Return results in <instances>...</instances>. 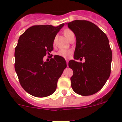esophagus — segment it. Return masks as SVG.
Returning a JSON list of instances; mask_svg holds the SVG:
<instances>
[{"instance_id": "obj_1", "label": "esophagus", "mask_w": 122, "mask_h": 122, "mask_svg": "<svg viewBox=\"0 0 122 122\" xmlns=\"http://www.w3.org/2000/svg\"><path fill=\"white\" fill-rule=\"evenodd\" d=\"M66 62H67V66H68V60H66Z\"/></svg>"}]
</instances>
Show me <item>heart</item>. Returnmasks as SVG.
<instances>
[{
	"mask_svg": "<svg viewBox=\"0 0 122 122\" xmlns=\"http://www.w3.org/2000/svg\"><path fill=\"white\" fill-rule=\"evenodd\" d=\"M72 33L73 32L69 29H65L64 31V34L65 36H66L67 38H68L70 34H72ZM71 53H72V51L71 50L62 49V50H60L58 51L57 53H56V55L61 56L62 58H68L70 57Z\"/></svg>",
	"mask_w": 122,
	"mask_h": 122,
	"instance_id": "heart-1",
	"label": "heart"
}]
</instances>
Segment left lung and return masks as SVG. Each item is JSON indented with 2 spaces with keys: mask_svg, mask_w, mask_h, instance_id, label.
Masks as SVG:
<instances>
[{
  "mask_svg": "<svg viewBox=\"0 0 122 122\" xmlns=\"http://www.w3.org/2000/svg\"><path fill=\"white\" fill-rule=\"evenodd\" d=\"M67 25L76 38L74 58L85 59L83 63L69 61V67L73 71L71 87L80 95H92L102 89L110 77L112 52L109 39L91 22L76 20Z\"/></svg>",
  "mask_w": 122,
  "mask_h": 122,
  "instance_id": "1",
  "label": "left lung"
}]
</instances>
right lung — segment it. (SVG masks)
Wrapping results in <instances>:
<instances>
[{"label": "right lung", "instance_id": "obj_1", "mask_svg": "<svg viewBox=\"0 0 122 122\" xmlns=\"http://www.w3.org/2000/svg\"><path fill=\"white\" fill-rule=\"evenodd\" d=\"M64 25L32 26L19 38L15 51V68L21 86L33 96L44 97L53 94L67 67L65 59L58 55L49 62L43 61L53 50L55 36Z\"/></svg>", "mask_w": 122, "mask_h": 122}]
</instances>
